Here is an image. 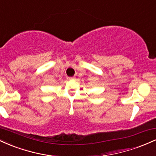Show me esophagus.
<instances>
[{
	"mask_svg": "<svg viewBox=\"0 0 156 156\" xmlns=\"http://www.w3.org/2000/svg\"><path fill=\"white\" fill-rule=\"evenodd\" d=\"M68 80H72V79H75V77H68L67 78Z\"/></svg>",
	"mask_w": 156,
	"mask_h": 156,
	"instance_id": "1",
	"label": "esophagus"
}]
</instances>
